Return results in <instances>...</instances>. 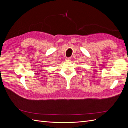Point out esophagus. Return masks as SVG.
<instances>
[{
    "label": "esophagus",
    "instance_id": "1",
    "mask_svg": "<svg viewBox=\"0 0 128 128\" xmlns=\"http://www.w3.org/2000/svg\"><path fill=\"white\" fill-rule=\"evenodd\" d=\"M71 61V58H67L66 59V61H67V62H69Z\"/></svg>",
    "mask_w": 128,
    "mask_h": 128
}]
</instances>
